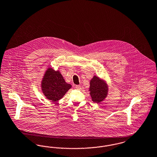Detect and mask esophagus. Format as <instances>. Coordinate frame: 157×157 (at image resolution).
I'll use <instances>...</instances> for the list:
<instances>
[{
	"label": "esophagus",
	"instance_id": "34e87169",
	"mask_svg": "<svg viewBox=\"0 0 157 157\" xmlns=\"http://www.w3.org/2000/svg\"><path fill=\"white\" fill-rule=\"evenodd\" d=\"M75 88H76V90H81V85H76V86H75Z\"/></svg>",
	"mask_w": 157,
	"mask_h": 157
}]
</instances>
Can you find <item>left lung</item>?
I'll return each instance as SVG.
<instances>
[{"label":"left lung","instance_id":"left-lung-1","mask_svg":"<svg viewBox=\"0 0 157 157\" xmlns=\"http://www.w3.org/2000/svg\"><path fill=\"white\" fill-rule=\"evenodd\" d=\"M89 91L92 101L99 103L106 98L108 93V86L103 80L94 76L90 81Z\"/></svg>","mask_w":157,"mask_h":157}]
</instances>
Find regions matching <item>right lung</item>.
<instances>
[{"label":"right lung","mask_w":157,"mask_h":157,"mask_svg":"<svg viewBox=\"0 0 157 157\" xmlns=\"http://www.w3.org/2000/svg\"><path fill=\"white\" fill-rule=\"evenodd\" d=\"M72 87L67 83L59 71L48 68L41 82V90L47 98L52 102L60 100Z\"/></svg>","instance_id":"1"}]
</instances>
